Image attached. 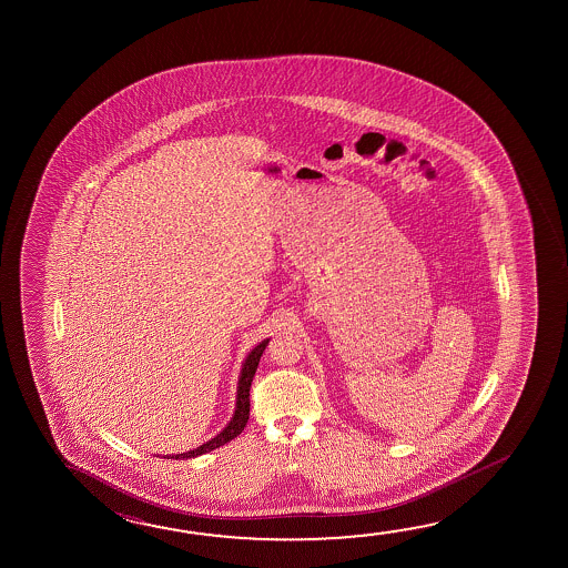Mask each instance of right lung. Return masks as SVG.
<instances>
[{"instance_id": "add662e5", "label": "right lung", "mask_w": 568, "mask_h": 568, "mask_svg": "<svg viewBox=\"0 0 568 568\" xmlns=\"http://www.w3.org/2000/svg\"><path fill=\"white\" fill-rule=\"evenodd\" d=\"M267 343H270V338L261 341V343L253 348L252 353L247 354V358H245V363H243L240 382H237L235 412H233L230 424H227V426H225L217 436L212 437L210 442H205V444H202L200 447H195V449H190L186 454L166 456L168 459H190V457L202 456V454H207V452H212L215 447L224 446L227 442H232L233 437H237L242 434L243 428H245V424H247V419H250V388H252L253 376H255L261 354L265 351Z\"/></svg>"}]
</instances>
